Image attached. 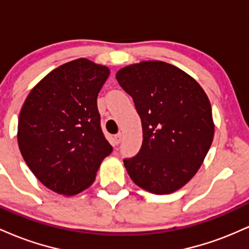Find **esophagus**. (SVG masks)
I'll list each match as a JSON object with an SVG mask.
<instances>
[{
    "mask_svg": "<svg viewBox=\"0 0 249 249\" xmlns=\"http://www.w3.org/2000/svg\"><path fill=\"white\" fill-rule=\"evenodd\" d=\"M122 139H123V134L121 132L117 133L115 136V142H116V144H119V142H122Z\"/></svg>",
    "mask_w": 249,
    "mask_h": 249,
    "instance_id": "1",
    "label": "esophagus"
}]
</instances>
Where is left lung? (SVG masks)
<instances>
[{"label":"left lung","instance_id":"left-lung-1","mask_svg":"<svg viewBox=\"0 0 249 249\" xmlns=\"http://www.w3.org/2000/svg\"><path fill=\"white\" fill-rule=\"evenodd\" d=\"M142 121L139 152L125 158L134 184L168 194L192 179L213 142L212 107L202 88L168 63L147 61L117 72Z\"/></svg>","mask_w":249,"mask_h":249}]
</instances>
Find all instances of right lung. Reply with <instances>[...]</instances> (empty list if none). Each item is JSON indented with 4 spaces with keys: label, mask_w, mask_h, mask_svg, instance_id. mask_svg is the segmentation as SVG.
<instances>
[{
    "label": "right lung",
    "mask_w": 249,
    "mask_h": 249,
    "mask_svg": "<svg viewBox=\"0 0 249 249\" xmlns=\"http://www.w3.org/2000/svg\"><path fill=\"white\" fill-rule=\"evenodd\" d=\"M108 75L107 67L75 59L51 71L25 99L18 118L19 150L31 172L53 192L84 191L112 152L97 107Z\"/></svg>",
    "instance_id": "obj_1"
}]
</instances>
